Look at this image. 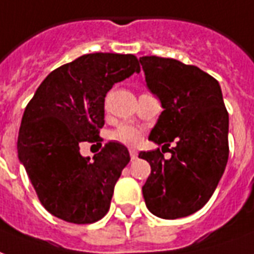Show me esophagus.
Returning a JSON list of instances; mask_svg holds the SVG:
<instances>
[{
  "label": "esophagus",
  "instance_id": "34e87169",
  "mask_svg": "<svg viewBox=\"0 0 254 254\" xmlns=\"http://www.w3.org/2000/svg\"><path fill=\"white\" fill-rule=\"evenodd\" d=\"M129 155H130V159H132V160H136L138 153H137V151L134 148H130V149H129Z\"/></svg>",
  "mask_w": 254,
  "mask_h": 254
}]
</instances>
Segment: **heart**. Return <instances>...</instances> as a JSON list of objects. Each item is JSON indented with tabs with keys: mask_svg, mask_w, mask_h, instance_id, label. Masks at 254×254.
I'll use <instances>...</instances> for the list:
<instances>
[{
	"mask_svg": "<svg viewBox=\"0 0 254 254\" xmlns=\"http://www.w3.org/2000/svg\"><path fill=\"white\" fill-rule=\"evenodd\" d=\"M141 130L133 125V124H122L117 127V130L113 133V138L117 141L127 144V145H134L141 140Z\"/></svg>",
	"mask_w": 254,
	"mask_h": 254,
	"instance_id": "1",
	"label": "heart"
}]
</instances>
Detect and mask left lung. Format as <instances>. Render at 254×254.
Instances as JSON below:
<instances>
[{"label": "left lung", "instance_id": "8db88e82", "mask_svg": "<svg viewBox=\"0 0 254 254\" xmlns=\"http://www.w3.org/2000/svg\"><path fill=\"white\" fill-rule=\"evenodd\" d=\"M140 63L146 87L163 108L149 140L167 149L177 141L168 150L170 159H164L163 148L138 155L151 164L142 195L156 217H187L207 203L226 168L229 114L221 86L179 60L142 56Z\"/></svg>", "mask_w": 254, "mask_h": 254}]
</instances>
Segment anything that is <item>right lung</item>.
<instances>
[{"mask_svg": "<svg viewBox=\"0 0 254 254\" xmlns=\"http://www.w3.org/2000/svg\"><path fill=\"white\" fill-rule=\"evenodd\" d=\"M134 72H140L134 55H83L54 69L27 105L17 140L18 160L52 215L82 225L109 211L129 151L110 141L90 159L80 155L79 144H98L106 94Z\"/></svg>", "mask_w": 254, "mask_h": 254, "instance_id": "right-lung-1", "label": "right lung"}]
</instances>
